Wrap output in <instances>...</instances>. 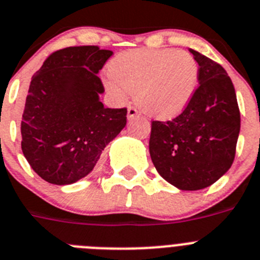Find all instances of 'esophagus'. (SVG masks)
<instances>
[{
    "label": "esophagus",
    "instance_id": "34e87169",
    "mask_svg": "<svg viewBox=\"0 0 260 260\" xmlns=\"http://www.w3.org/2000/svg\"><path fill=\"white\" fill-rule=\"evenodd\" d=\"M137 116H140L139 110L133 107V106H129V107H128V119H133V117Z\"/></svg>",
    "mask_w": 260,
    "mask_h": 260
}]
</instances>
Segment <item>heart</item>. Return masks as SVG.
Returning <instances> with one entry per match:
<instances>
[{
  "instance_id": "1",
  "label": "heart",
  "mask_w": 260,
  "mask_h": 260,
  "mask_svg": "<svg viewBox=\"0 0 260 260\" xmlns=\"http://www.w3.org/2000/svg\"><path fill=\"white\" fill-rule=\"evenodd\" d=\"M108 74L106 86L114 95L135 92L137 106L162 120L186 110L199 83L198 61L182 49H128L112 58Z\"/></svg>"
}]
</instances>
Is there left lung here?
<instances>
[{
    "label": "left lung",
    "mask_w": 260,
    "mask_h": 260,
    "mask_svg": "<svg viewBox=\"0 0 260 260\" xmlns=\"http://www.w3.org/2000/svg\"><path fill=\"white\" fill-rule=\"evenodd\" d=\"M199 64V86L173 120L152 121L149 152L162 178L183 191L209 187L236 157L241 115L233 82L224 68L189 49Z\"/></svg>",
    "instance_id": "left-lung-1"
}]
</instances>
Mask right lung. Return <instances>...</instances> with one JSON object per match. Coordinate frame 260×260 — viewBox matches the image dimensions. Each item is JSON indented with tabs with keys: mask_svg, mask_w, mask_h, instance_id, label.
<instances>
[{
	"mask_svg": "<svg viewBox=\"0 0 260 260\" xmlns=\"http://www.w3.org/2000/svg\"><path fill=\"white\" fill-rule=\"evenodd\" d=\"M112 51L96 46L53 52L30 83L22 115V152L52 184H72L95 168L127 124V108H106L98 77Z\"/></svg>",
	"mask_w": 260,
	"mask_h": 260,
	"instance_id": "obj_1",
	"label": "right lung"
}]
</instances>
